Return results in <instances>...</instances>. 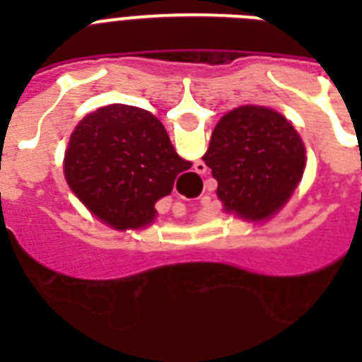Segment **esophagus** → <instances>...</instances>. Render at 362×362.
I'll return each instance as SVG.
<instances>
[{
	"mask_svg": "<svg viewBox=\"0 0 362 362\" xmlns=\"http://www.w3.org/2000/svg\"><path fill=\"white\" fill-rule=\"evenodd\" d=\"M195 173H197V175H201V176H204L206 175V173H209V167H206V165L203 163V161H197V163H195ZM175 214L176 216H184L186 214V206H184V204L182 203H176L175 204Z\"/></svg>",
	"mask_w": 362,
	"mask_h": 362,
	"instance_id": "1",
	"label": "esophagus"
}]
</instances>
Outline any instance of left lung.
<instances>
[{"label": "left lung", "mask_w": 362, "mask_h": 362, "mask_svg": "<svg viewBox=\"0 0 362 362\" xmlns=\"http://www.w3.org/2000/svg\"><path fill=\"white\" fill-rule=\"evenodd\" d=\"M203 159L226 212L259 221L289 201L303 178L306 150L286 116L246 105L218 122Z\"/></svg>", "instance_id": "8db88e82"}]
</instances>
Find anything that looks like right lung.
Returning <instances> with one entry per match:
<instances>
[{"instance_id": "obj_1", "label": "right lung", "mask_w": 362, "mask_h": 362, "mask_svg": "<svg viewBox=\"0 0 362 362\" xmlns=\"http://www.w3.org/2000/svg\"><path fill=\"white\" fill-rule=\"evenodd\" d=\"M192 167L176 153L163 124L148 110L109 105L84 116L65 150V180L99 220L141 229L156 220L153 204Z\"/></svg>"}]
</instances>
